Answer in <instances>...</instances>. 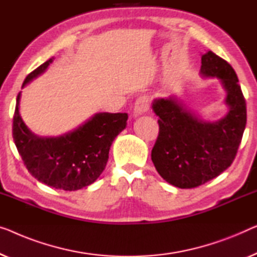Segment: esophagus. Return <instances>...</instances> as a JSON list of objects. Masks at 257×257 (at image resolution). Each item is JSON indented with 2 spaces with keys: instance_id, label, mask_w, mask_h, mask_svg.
<instances>
[{
  "instance_id": "obj_1",
  "label": "esophagus",
  "mask_w": 257,
  "mask_h": 257,
  "mask_svg": "<svg viewBox=\"0 0 257 257\" xmlns=\"http://www.w3.org/2000/svg\"><path fill=\"white\" fill-rule=\"evenodd\" d=\"M149 106H150V100H149L148 97H140L137 100L135 101V105H134V115L136 116H140V115H143L145 112H148L149 109Z\"/></svg>"
}]
</instances>
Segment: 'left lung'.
<instances>
[{"label":"left lung","mask_w":257,"mask_h":257,"mask_svg":"<svg viewBox=\"0 0 257 257\" xmlns=\"http://www.w3.org/2000/svg\"><path fill=\"white\" fill-rule=\"evenodd\" d=\"M200 75L218 78L226 93L227 113L206 121L177 94L157 98L152 109L159 116V135L151 152L156 170L178 188H195L231 166L247 121L246 101L234 69L211 51L201 55Z\"/></svg>","instance_id":"1"}]
</instances>
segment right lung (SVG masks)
I'll use <instances>...</instances> for the list:
<instances>
[{
    "label": "right lung",
    "instance_id": "right-lung-1",
    "mask_svg": "<svg viewBox=\"0 0 257 257\" xmlns=\"http://www.w3.org/2000/svg\"><path fill=\"white\" fill-rule=\"evenodd\" d=\"M54 57L25 78L22 87L47 70ZM22 92L17 95L13 135L28 171L38 181L55 189L78 190L97 180L105 170L110 145L127 127V113H95L60 136H39L31 132L19 113Z\"/></svg>",
    "mask_w": 257,
    "mask_h": 257
}]
</instances>
